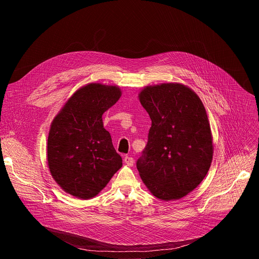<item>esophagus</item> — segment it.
<instances>
[{
	"mask_svg": "<svg viewBox=\"0 0 259 259\" xmlns=\"http://www.w3.org/2000/svg\"><path fill=\"white\" fill-rule=\"evenodd\" d=\"M124 162H125V164H127L128 166H133V164H134V159L131 158V157L126 156V157L124 158Z\"/></svg>",
	"mask_w": 259,
	"mask_h": 259,
	"instance_id": "obj_1",
	"label": "esophagus"
}]
</instances>
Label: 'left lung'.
Returning a JSON list of instances; mask_svg holds the SVG:
<instances>
[{"instance_id": "8db88e82", "label": "left lung", "mask_w": 259, "mask_h": 259, "mask_svg": "<svg viewBox=\"0 0 259 259\" xmlns=\"http://www.w3.org/2000/svg\"><path fill=\"white\" fill-rule=\"evenodd\" d=\"M139 100L152 120L136 162L139 175L158 199H180L199 186L212 162L206 109L192 89L177 83L147 86Z\"/></svg>"}]
</instances>
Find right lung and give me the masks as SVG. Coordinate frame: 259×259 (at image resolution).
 Returning <instances> with one entry per match:
<instances>
[{"instance_id":"obj_1","label":"right lung","mask_w":259,"mask_h":259,"mask_svg":"<svg viewBox=\"0 0 259 259\" xmlns=\"http://www.w3.org/2000/svg\"><path fill=\"white\" fill-rule=\"evenodd\" d=\"M117 86L88 84L77 90L54 118L47 159L54 180L67 194L95 197L122 167L102 115L121 97Z\"/></svg>"}]
</instances>
